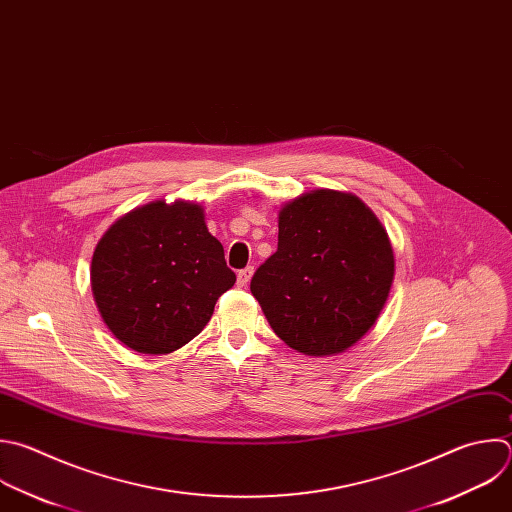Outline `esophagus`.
<instances>
[{
	"instance_id": "esophagus-1",
	"label": "esophagus",
	"mask_w": 512,
	"mask_h": 512,
	"mask_svg": "<svg viewBox=\"0 0 512 512\" xmlns=\"http://www.w3.org/2000/svg\"><path fill=\"white\" fill-rule=\"evenodd\" d=\"M251 275H253V267H245V269H241V271L237 273V283H239V287H245V285L249 283Z\"/></svg>"
}]
</instances>
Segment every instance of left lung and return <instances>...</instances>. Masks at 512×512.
<instances>
[{
  "label": "left lung",
  "mask_w": 512,
  "mask_h": 512,
  "mask_svg": "<svg viewBox=\"0 0 512 512\" xmlns=\"http://www.w3.org/2000/svg\"><path fill=\"white\" fill-rule=\"evenodd\" d=\"M394 281V251L354 195L313 191L279 211L277 251L251 293L283 342L307 356L339 354L376 323Z\"/></svg>",
  "instance_id": "8db88e82"
}]
</instances>
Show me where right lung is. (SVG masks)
<instances>
[{"label": "right lung", "instance_id": "add662e5", "mask_svg": "<svg viewBox=\"0 0 512 512\" xmlns=\"http://www.w3.org/2000/svg\"><path fill=\"white\" fill-rule=\"evenodd\" d=\"M90 279L104 323L124 346L170 354L203 331L237 277L199 205L156 201L102 235Z\"/></svg>", "mask_w": 512, "mask_h": 512}]
</instances>
